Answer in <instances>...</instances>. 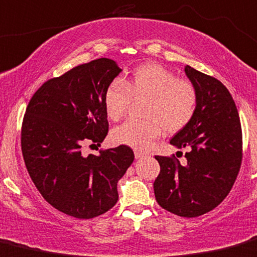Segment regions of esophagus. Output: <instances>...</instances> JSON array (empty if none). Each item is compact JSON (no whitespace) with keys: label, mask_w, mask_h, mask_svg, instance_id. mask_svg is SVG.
<instances>
[{"label":"esophagus","mask_w":257,"mask_h":257,"mask_svg":"<svg viewBox=\"0 0 257 257\" xmlns=\"http://www.w3.org/2000/svg\"><path fill=\"white\" fill-rule=\"evenodd\" d=\"M134 155H136V159L138 160V159H143L147 156V154H144L143 151H139V150H136L134 151Z\"/></svg>","instance_id":"34e87169"}]
</instances>
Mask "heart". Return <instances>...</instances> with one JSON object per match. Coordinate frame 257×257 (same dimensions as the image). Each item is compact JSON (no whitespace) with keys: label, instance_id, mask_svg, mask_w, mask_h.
Wrapping results in <instances>:
<instances>
[{"label":"heart","instance_id":"b5f03b06","mask_svg":"<svg viewBox=\"0 0 257 257\" xmlns=\"http://www.w3.org/2000/svg\"><path fill=\"white\" fill-rule=\"evenodd\" d=\"M131 97L148 98L145 120H126L113 129L112 139L121 145L147 149L164 129L176 133L193 118L197 92L188 81L177 79L158 64H145L123 80H113L104 92V108L112 120H119L131 103Z\"/></svg>","mask_w":257,"mask_h":257}]
</instances>
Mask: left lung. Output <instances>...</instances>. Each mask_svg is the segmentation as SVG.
I'll return each instance as SVG.
<instances>
[{"label":"left lung","instance_id":"1","mask_svg":"<svg viewBox=\"0 0 257 257\" xmlns=\"http://www.w3.org/2000/svg\"><path fill=\"white\" fill-rule=\"evenodd\" d=\"M185 74L197 92L196 113L170 144L188 148L187 164L155 156L161 170L154 192L164 209L193 218L214 209L230 192L241 165L242 136L239 113L225 86L188 65Z\"/></svg>","mask_w":257,"mask_h":257}]
</instances>
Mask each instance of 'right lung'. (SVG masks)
Masks as SVG:
<instances>
[{
    "label": "right lung",
    "instance_id": "obj_1",
    "mask_svg": "<svg viewBox=\"0 0 257 257\" xmlns=\"http://www.w3.org/2000/svg\"><path fill=\"white\" fill-rule=\"evenodd\" d=\"M121 69L112 59L79 65L44 83L29 101L22 125L24 163L40 194L71 217L90 219L114 206L117 183L133 164L126 145L83 155L108 133L104 92Z\"/></svg>",
    "mask_w": 257,
    "mask_h": 257
}]
</instances>
